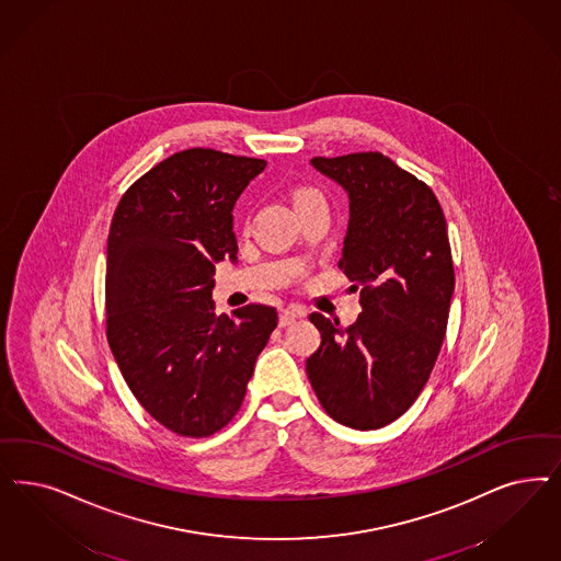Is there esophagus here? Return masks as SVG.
Masks as SVG:
<instances>
[{
  "label": "esophagus",
  "instance_id": "1",
  "mask_svg": "<svg viewBox=\"0 0 561 561\" xmlns=\"http://www.w3.org/2000/svg\"><path fill=\"white\" fill-rule=\"evenodd\" d=\"M307 317V310L298 309V307H288V309L279 310V328L291 325L296 319Z\"/></svg>",
  "mask_w": 561,
  "mask_h": 561
}]
</instances>
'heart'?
Wrapping results in <instances>:
<instances>
[{"instance_id":"obj_1","label":"heart","mask_w":561,"mask_h":561,"mask_svg":"<svg viewBox=\"0 0 561 561\" xmlns=\"http://www.w3.org/2000/svg\"><path fill=\"white\" fill-rule=\"evenodd\" d=\"M309 196H319V193H317V191H309V188L298 191V193H296V203H298V201H302V198H309Z\"/></svg>"}]
</instances>
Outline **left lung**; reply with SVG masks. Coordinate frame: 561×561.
<instances>
[{
  "instance_id": "obj_1",
  "label": "left lung",
  "mask_w": 561,
  "mask_h": 561,
  "mask_svg": "<svg viewBox=\"0 0 561 561\" xmlns=\"http://www.w3.org/2000/svg\"><path fill=\"white\" fill-rule=\"evenodd\" d=\"M310 165L348 194L340 270L360 288L356 323L312 312L321 346L310 386L337 423L370 431L414 404L444 344L454 265L439 201L381 153L314 157Z\"/></svg>"
}]
</instances>
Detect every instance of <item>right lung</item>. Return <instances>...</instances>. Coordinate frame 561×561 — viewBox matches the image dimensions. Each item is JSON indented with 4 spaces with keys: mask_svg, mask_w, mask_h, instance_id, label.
Listing matches in <instances>:
<instances>
[{
    "mask_svg": "<svg viewBox=\"0 0 561 561\" xmlns=\"http://www.w3.org/2000/svg\"><path fill=\"white\" fill-rule=\"evenodd\" d=\"M263 159L180 151L117 205L107 236V340L142 408L178 435L207 437L242 407L277 310L215 314L213 275L238 261L233 205Z\"/></svg>",
    "mask_w": 561,
    "mask_h": 561,
    "instance_id": "1",
    "label": "right lung"
}]
</instances>
